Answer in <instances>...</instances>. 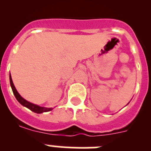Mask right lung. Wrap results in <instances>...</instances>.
Segmentation results:
<instances>
[{"mask_svg":"<svg viewBox=\"0 0 151 151\" xmlns=\"http://www.w3.org/2000/svg\"><path fill=\"white\" fill-rule=\"evenodd\" d=\"M9 80H10V85L11 87H12V91H13V93L14 95L15 98L17 99L18 101L20 103L22 106H25V107L28 108L29 109H30L33 112H36V113H42V112H49V111L52 110V108H46V107H42V106H39L38 105L33 104L32 103L29 102V101H26L25 99H24L22 96L19 94V93L17 91L16 88H15L13 82H12V77H11V74L9 76Z\"/></svg>","mask_w":151,"mask_h":151,"instance_id":"add662e5","label":"right lung"}]
</instances>
